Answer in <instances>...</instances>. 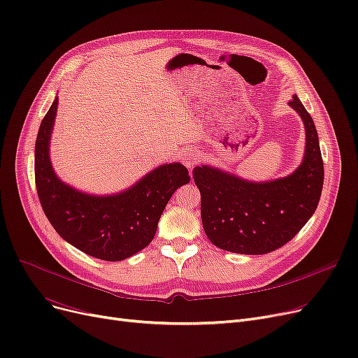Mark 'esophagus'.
<instances>
[{
	"mask_svg": "<svg viewBox=\"0 0 358 358\" xmlns=\"http://www.w3.org/2000/svg\"><path fill=\"white\" fill-rule=\"evenodd\" d=\"M182 164L187 166L189 169H192V168H194L196 165H197V162H199V153L196 152V150H193V149H187V150H184V153H182Z\"/></svg>",
	"mask_w": 358,
	"mask_h": 358,
	"instance_id": "obj_1",
	"label": "esophagus"
}]
</instances>
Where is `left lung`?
I'll use <instances>...</instances> for the list:
<instances>
[{
	"instance_id": "left-lung-1",
	"label": "left lung",
	"mask_w": 358,
	"mask_h": 358,
	"mask_svg": "<svg viewBox=\"0 0 358 358\" xmlns=\"http://www.w3.org/2000/svg\"><path fill=\"white\" fill-rule=\"evenodd\" d=\"M289 105L306 127V155L285 178L248 182L210 166H196L201 222L222 250L266 255L291 241L315 213L323 187V159L315 122L297 95Z\"/></svg>"
}]
</instances>
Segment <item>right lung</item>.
<instances>
[{
    "instance_id": "add662e5",
    "label": "right lung",
    "mask_w": 358,
    "mask_h": 358,
    "mask_svg": "<svg viewBox=\"0 0 358 358\" xmlns=\"http://www.w3.org/2000/svg\"><path fill=\"white\" fill-rule=\"evenodd\" d=\"M58 98L43 117L35 146V182L41 206L58 234L83 253L120 262L153 240L159 217L174 192L190 181L181 164L153 169L131 189L96 197L71 189L54 174L50 138Z\"/></svg>"
}]
</instances>
